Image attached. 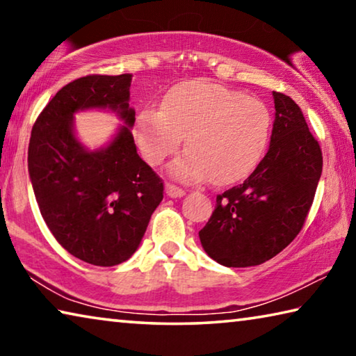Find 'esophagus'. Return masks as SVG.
I'll return each instance as SVG.
<instances>
[{"mask_svg": "<svg viewBox=\"0 0 356 356\" xmlns=\"http://www.w3.org/2000/svg\"><path fill=\"white\" fill-rule=\"evenodd\" d=\"M165 190H166V195L170 197H182L185 195V191L182 188H179L177 185H172V184H166Z\"/></svg>", "mask_w": 356, "mask_h": 356, "instance_id": "esophagus-1", "label": "esophagus"}]
</instances>
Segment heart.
Masks as SVG:
<instances>
[{"label": "heart", "mask_w": 356, "mask_h": 356, "mask_svg": "<svg viewBox=\"0 0 356 356\" xmlns=\"http://www.w3.org/2000/svg\"><path fill=\"white\" fill-rule=\"evenodd\" d=\"M270 130L272 116L264 102L207 80L174 84L160 110L144 108L135 125L147 163H163L186 136L190 149L171 165V172L185 182L213 179L218 185L238 182L256 170Z\"/></svg>", "instance_id": "1"}]
</instances>
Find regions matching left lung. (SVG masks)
Segmentation results:
<instances>
[{
    "label": "left lung",
    "mask_w": 356,
    "mask_h": 356,
    "mask_svg": "<svg viewBox=\"0 0 356 356\" xmlns=\"http://www.w3.org/2000/svg\"><path fill=\"white\" fill-rule=\"evenodd\" d=\"M270 147L251 176L216 196L200 231L204 251L225 267H252L298 236L322 174V150L295 102L273 92Z\"/></svg>",
    "instance_id": "8db88e82"
}]
</instances>
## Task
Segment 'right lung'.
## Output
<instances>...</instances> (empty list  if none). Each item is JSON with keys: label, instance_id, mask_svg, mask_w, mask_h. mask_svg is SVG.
<instances>
[{"label": "right lung", "instance_id": "1", "mask_svg": "<svg viewBox=\"0 0 356 356\" xmlns=\"http://www.w3.org/2000/svg\"><path fill=\"white\" fill-rule=\"evenodd\" d=\"M131 74L89 75L59 89L35 120L28 171L42 218L72 256L113 267L140 246L163 182L136 152ZM106 109L123 120L104 148L77 140L73 116Z\"/></svg>", "mask_w": 356, "mask_h": 356}]
</instances>
